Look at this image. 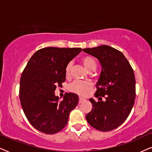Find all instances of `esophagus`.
<instances>
[{
	"label": "esophagus",
	"instance_id": "1",
	"mask_svg": "<svg viewBox=\"0 0 152 152\" xmlns=\"http://www.w3.org/2000/svg\"><path fill=\"white\" fill-rule=\"evenodd\" d=\"M84 100H85V99H84V98H79V100H78V103H81L82 102L84 101Z\"/></svg>",
	"mask_w": 152,
	"mask_h": 152
}]
</instances>
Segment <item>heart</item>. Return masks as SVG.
<instances>
[{"instance_id": "1", "label": "heart", "mask_w": 152, "mask_h": 152, "mask_svg": "<svg viewBox=\"0 0 152 152\" xmlns=\"http://www.w3.org/2000/svg\"><path fill=\"white\" fill-rule=\"evenodd\" d=\"M81 61L86 67V69L89 71H94L96 68V61L94 57L91 56H85L81 58ZM72 64L71 62L68 63L65 69L66 76L69 77L71 75ZM92 88V84L89 81H74L69 85L68 89L71 93L78 94L79 96H84L88 94V91Z\"/></svg>"}]
</instances>
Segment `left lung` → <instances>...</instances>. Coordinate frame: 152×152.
Here are the masks:
<instances>
[{
    "instance_id": "8db88e82",
    "label": "left lung",
    "mask_w": 152,
    "mask_h": 152,
    "mask_svg": "<svg viewBox=\"0 0 152 152\" xmlns=\"http://www.w3.org/2000/svg\"><path fill=\"white\" fill-rule=\"evenodd\" d=\"M83 51L96 57L102 66L94 94L99 100L91 98L94 107L86 118L89 125L98 130H113L125 121L134 105V71L123 54L112 47L101 45Z\"/></svg>"
}]
</instances>
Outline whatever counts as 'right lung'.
<instances>
[{"label":"right lung","instance_id":"1","mask_svg":"<svg viewBox=\"0 0 152 152\" xmlns=\"http://www.w3.org/2000/svg\"><path fill=\"white\" fill-rule=\"evenodd\" d=\"M81 48L45 47L34 53L22 73L19 96L23 112L34 128L47 134L61 131L78 97L66 93L58 101L54 91L65 81V69Z\"/></svg>","mask_w":152,"mask_h":152}]
</instances>
